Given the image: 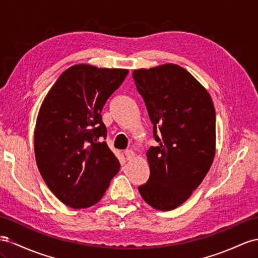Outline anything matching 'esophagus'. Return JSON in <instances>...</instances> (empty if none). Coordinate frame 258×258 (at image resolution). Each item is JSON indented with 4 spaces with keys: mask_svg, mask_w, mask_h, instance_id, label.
I'll use <instances>...</instances> for the list:
<instances>
[{
    "mask_svg": "<svg viewBox=\"0 0 258 258\" xmlns=\"http://www.w3.org/2000/svg\"><path fill=\"white\" fill-rule=\"evenodd\" d=\"M125 156H126V159L127 160H132L136 156V154H135L134 150L127 149V150H125Z\"/></svg>",
    "mask_w": 258,
    "mask_h": 258,
    "instance_id": "34e87169",
    "label": "esophagus"
}]
</instances>
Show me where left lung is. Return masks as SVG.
<instances>
[{"label":"left lung","instance_id":"left-lung-1","mask_svg":"<svg viewBox=\"0 0 258 258\" xmlns=\"http://www.w3.org/2000/svg\"><path fill=\"white\" fill-rule=\"evenodd\" d=\"M133 78L158 143L147 151L150 176L138 190L153 208L172 210L188 200L214 161V103L206 88L176 64L135 70Z\"/></svg>","mask_w":258,"mask_h":258}]
</instances>
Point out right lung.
<instances>
[{
  "label": "right lung",
  "instance_id": "obj_1",
  "mask_svg": "<svg viewBox=\"0 0 258 258\" xmlns=\"http://www.w3.org/2000/svg\"><path fill=\"white\" fill-rule=\"evenodd\" d=\"M128 70L76 64L64 71L43 99L35 127L40 174L66 206H94L120 170L105 142L101 111Z\"/></svg>",
  "mask_w": 258,
  "mask_h": 258
}]
</instances>
